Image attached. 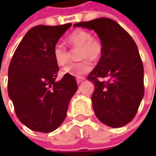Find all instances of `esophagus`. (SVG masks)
<instances>
[{
    "label": "esophagus",
    "instance_id": "34e87169",
    "mask_svg": "<svg viewBox=\"0 0 156 156\" xmlns=\"http://www.w3.org/2000/svg\"><path fill=\"white\" fill-rule=\"evenodd\" d=\"M84 80H85L84 77H80V78H77V79H76V81H77V83H81V82H82Z\"/></svg>",
    "mask_w": 156,
    "mask_h": 156
}]
</instances>
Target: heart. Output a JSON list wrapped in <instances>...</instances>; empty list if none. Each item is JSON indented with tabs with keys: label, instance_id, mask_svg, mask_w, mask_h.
Returning <instances> with one entry per match:
<instances>
[{
	"label": "heart",
	"instance_id": "obj_1",
	"mask_svg": "<svg viewBox=\"0 0 156 156\" xmlns=\"http://www.w3.org/2000/svg\"><path fill=\"white\" fill-rule=\"evenodd\" d=\"M68 42L73 48H79L78 58L83 59L79 62L70 63L62 69V73L75 77H81L90 72L93 69L91 60H99L102 55V44L98 39L93 38L91 34L85 30L77 29L68 37ZM53 55L59 66H63L69 62V54L67 48L62 44L57 43L54 47Z\"/></svg>",
	"mask_w": 156,
	"mask_h": 156
}]
</instances>
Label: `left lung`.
Wrapping results in <instances>:
<instances>
[{
  "label": "left lung",
  "mask_w": 156,
  "mask_h": 156,
  "mask_svg": "<svg viewBox=\"0 0 156 156\" xmlns=\"http://www.w3.org/2000/svg\"><path fill=\"white\" fill-rule=\"evenodd\" d=\"M94 30L102 44L99 62L87 76L94 85L93 109L100 122L121 128L135 116L144 95V70L135 41L116 21L108 18L75 23ZM99 77H108L100 82Z\"/></svg>",
  "instance_id": "8db88e82"
}]
</instances>
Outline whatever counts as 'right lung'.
<instances>
[{"label": "right lung", "instance_id": "right-lung-1", "mask_svg": "<svg viewBox=\"0 0 156 156\" xmlns=\"http://www.w3.org/2000/svg\"><path fill=\"white\" fill-rule=\"evenodd\" d=\"M71 23L38 25L29 29L9 67L8 93L21 123L34 131L50 133L63 122L69 101L77 90L75 78L59 71L53 49Z\"/></svg>", "mask_w": 156, "mask_h": 156}]
</instances>
